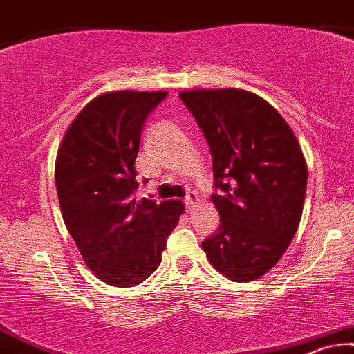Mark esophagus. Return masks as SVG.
Listing matches in <instances>:
<instances>
[{
    "label": "esophagus",
    "mask_w": 354,
    "mask_h": 354,
    "mask_svg": "<svg viewBox=\"0 0 354 354\" xmlns=\"http://www.w3.org/2000/svg\"><path fill=\"white\" fill-rule=\"evenodd\" d=\"M198 194H196V192H189V194L186 196V199H185V204H186V207H187V210H192L196 207V204H198Z\"/></svg>",
    "instance_id": "obj_1"
}]
</instances>
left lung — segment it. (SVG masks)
<instances>
[{
  "label": "left lung",
  "instance_id": "obj_1",
  "mask_svg": "<svg viewBox=\"0 0 354 354\" xmlns=\"http://www.w3.org/2000/svg\"><path fill=\"white\" fill-rule=\"evenodd\" d=\"M212 155L221 216L203 241L205 257L235 283L259 279L296 235L307 187V163L292 129L270 102L245 89L180 93Z\"/></svg>",
  "mask_w": 354,
  "mask_h": 354
}]
</instances>
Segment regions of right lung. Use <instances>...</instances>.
<instances>
[{"label":"right lung","instance_id":"right-lung-1","mask_svg":"<svg viewBox=\"0 0 354 354\" xmlns=\"http://www.w3.org/2000/svg\"><path fill=\"white\" fill-rule=\"evenodd\" d=\"M167 91L96 96L66 129L55 160L62 217L86 266L104 283L132 288L162 263L181 201H136L140 132Z\"/></svg>","mask_w":354,"mask_h":354}]
</instances>
